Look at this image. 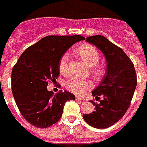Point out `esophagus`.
Instances as JSON below:
<instances>
[{
	"mask_svg": "<svg viewBox=\"0 0 147 147\" xmlns=\"http://www.w3.org/2000/svg\"><path fill=\"white\" fill-rule=\"evenodd\" d=\"M76 100H83V98H82V97H81V96H76Z\"/></svg>",
	"mask_w": 147,
	"mask_h": 147,
	"instance_id": "1",
	"label": "esophagus"
}]
</instances>
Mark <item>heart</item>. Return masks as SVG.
I'll list each match as a JSON object with an SVG mask.
<instances>
[{
    "label": "heart",
    "instance_id": "1",
    "mask_svg": "<svg viewBox=\"0 0 147 147\" xmlns=\"http://www.w3.org/2000/svg\"><path fill=\"white\" fill-rule=\"evenodd\" d=\"M76 53L86 65L91 67V72L93 77L96 80L101 78L105 74V69L103 65L98 64L100 61V53L98 50L91 44H83L78 47ZM59 69L60 74L64 75L68 73V55L66 54L62 55L59 60ZM65 87L69 91L75 94L82 95L92 88V83L88 80L70 78L65 82Z\"/></svg>",
    "mask_w": 147,
    "mask_h": 147
}]
</instances>
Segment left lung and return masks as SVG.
<instances>
[{"instance_id": "obj_1", "label": "left lung", "mask_w": 147, "mask_h": 147, "mask_svg": "<svg viewBox=\"0 0 147 147\" xmlns=\"http://www.w3.org/2000/svg\"><path fill=\"white\" fill-rule=\"evenodd\" d=\"M86 41L105 55L107 70L97 88L92 91L96 110L83 115L88 125L105 129L121 119L131 105L137 85V76L131 60L118 46L103 35H92ZM96 102H95V100Z\"/></svg>"}]
</instances>
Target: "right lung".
I'll list each match as a JSON object with an SVG mask.
<instances>
[{"label":"right lung","instance_id":"1","mask_svg":"<svg viewBox=\"0 0 147 147\" xmlns=\"http://www.w3.org/2000/svg\"><path fill=\"white\" fill-rule=\"evenodd\" d=\"M82 35H48L23 52L12 71V91L23 117L38 128L59 121L65 102L75 100L70 92L48 91L49 82L59 76V63L67 50L84 40Z\"/></svg>","mask_w":147,"mask_h":147}]
</instances>
